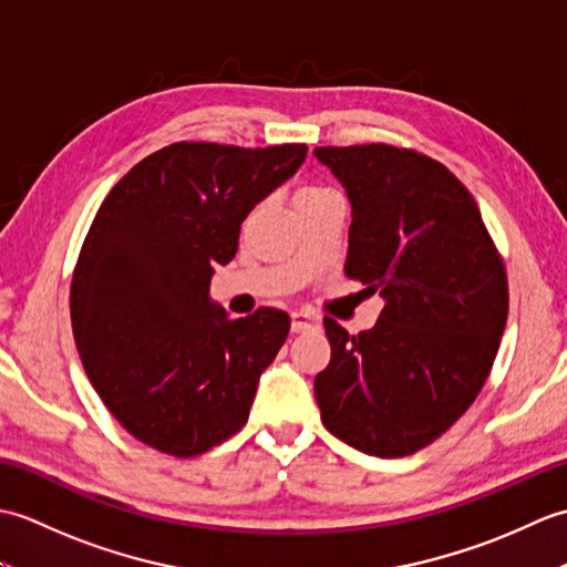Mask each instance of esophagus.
<instances>
[{
    "mask_svg": "<svg viewBox=\"0 0 567 567\" xmlns=\"http://www.w3.org/2000/svg\"><path fill=\"white\" fill-rule=\"evenodd\" d=\"M319 321L309 315H302V311H292V331L295 333H302L309 329H317Z\"/></svg>",
    "mask_w": 567,
    "mask_h": 567,
    "instance_id": "esophagus-1",
    "label": "esophagus"
}]
</instances>
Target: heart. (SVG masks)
Masks as SVG:
<instances>
[{
  "label": "heart",
  "instance_id": "obj_1",
  "mask_svg": "<svg viewBox=\"0 0 567 567\" xmlns=\"http://www.w3.org/2000/svg\"><path fill=\"white\" fill-rule=\"evenodd\" d=\"M329 195H333L331 189H323V187H302V189L297 192L295 204H299V202H309V199H319V197H329Z\"/></svg>",
  "mask_w": 567,
  "mask_h": 567
}]
</instances>
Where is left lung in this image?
Listing matches in <instances>:
<instances>
[{"instance_id":"1","label":"left lung","mask_w":567,"mask_h":567,"mask_svg":"<svg viewBox=\"0 0 567 567\" xmlns=\"http://www.w3.org/2000/svg\"><path fill=\"white\" fill-rule=\"evenodd\" d=\"M315 155L351 202L346 275L384 299L370 331L323 321L321 421L368 455L416 453L483 390L507 323L504 265L475 199L441 163L384 143Z\"/></svg>"}]
</instances>
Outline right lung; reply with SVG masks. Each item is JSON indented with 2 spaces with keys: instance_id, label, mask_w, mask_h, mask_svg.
Returning <instances> with one entry per match:
<instances>
[{
  "instance_id": "right-lung-1",
  "label": "right lung",
  "mask_w": 567,
  "mask_h": 567,
  "mask_svg": "<svg viewBox=\"0 0 567 567\" xmlns=\"http://www.w3.org/2000/svg\"><path fill=\"white\" fill-rule=\"evenodd\" d=\"M307 158L302 143H173L118 179L84 238L70 317L106 409L151 449L192 457L246 424L290 317L244 319L212 299L250 209Z\"/></svg>"
}]
</instances>
